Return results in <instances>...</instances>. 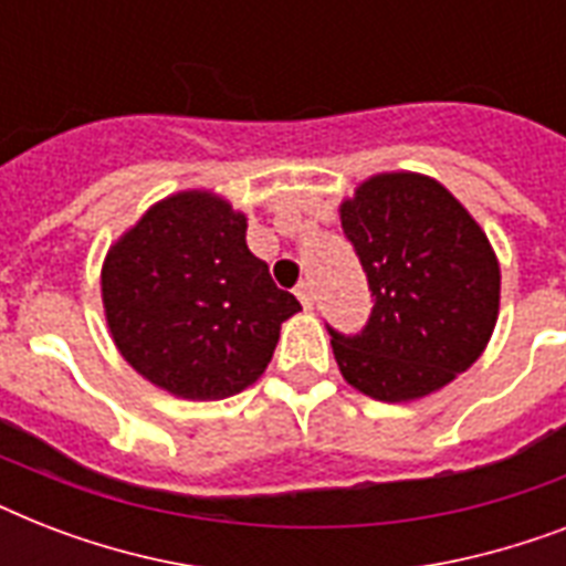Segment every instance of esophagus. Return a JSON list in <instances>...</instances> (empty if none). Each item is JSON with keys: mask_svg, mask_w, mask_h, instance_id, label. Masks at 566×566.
I'll return each instance as SVG.
<instances>
[{"mask_svg": "<svg viewBox=\"0 0 566 566\" xmlns=\"http://www.w3.org/2000/svg\"><path fill=\"white\" fill-rule=\"evenodd\" d=\"M296 296H300V302L305 308H311V305H314V287H311V282L296 284Z\"/></svg>", "mask_w": 566, "mask_h": 566, "instance_id": "esophagus-1", "label": "esophagus"}]
</instances>
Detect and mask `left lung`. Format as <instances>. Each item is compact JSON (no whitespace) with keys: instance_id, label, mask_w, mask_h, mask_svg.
I'll use <instances>...</instances> for the list:
<instances>
[{"instance_id":"1","label":"left lung","mask_w":566,"mask_h":566,"mask_svg":"<svg viewBox=\"0 0 566 566\" xmlns=\"http://www.w3.org/2000/svg\"><path fill=\"white\" fill-rule=\"evenodd\" d=\"M376 296L361 335H337L340 376L378 402H411L470 370L500 317V261L438 179L378 172L340 202Z\"/></svg>"}]
</instances>
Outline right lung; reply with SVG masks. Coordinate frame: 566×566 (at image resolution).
Wrapping results in <instances>:
<instances>
[{
  "label": "right lung",
  "instance_id": "obj_1",
  "mask_svg": "<svg viewBox=\"0 0 566 566\" xmlns=\"http://www.w3.org/2000/svg\"><path fill=\"white\" fill-rule=\"evenodd\" d=\"M102 308L146 381L213 402L264 376L282 323L302 305L249 252L247 213L213 190H181L111 243Z\"/></svg>",
  "mask_w": 566,
  "mask_h": 566
}]
</instances>
